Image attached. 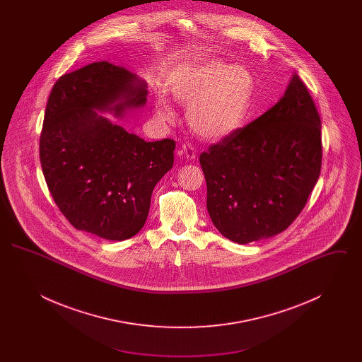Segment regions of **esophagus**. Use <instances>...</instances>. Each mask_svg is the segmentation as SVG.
Listing matches in <instances>:
<instances>
[{
  "instance_id": "esophagus-1",
  "label": "esophagus",
  "mask_w": 362,
  "mask_h": 362,
  "mask_svg": "<svg viewBox=\"0 0 362 362\" xmlns=\"http://www.w3.org/2000/svg\"><path fill=\"white\" fill-rule=\"evenodd\" d=\"M180 152H182V155L186 157L187 161H192V160H195V157H197V152H195L194 146L189 145V144H183Z\"/></svg>"
}]
</instances>
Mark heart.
Instances as JSON below:
<instances>
[{
  "mask_svg": "<svg viewBox=\"0 0 362 362\" xmlns=\"http://www.w3.org/2000/svg\"><path fill=\"white\" fill-rule=\"evenodd\" d=\"M170 92L177 103L187 105L189 129L202 139L217 142L236 133L245 121L255 77L244 65L205 59L173 78ZM156 112L163 121H173L175 111L165 93L157 95Z\"/></svg>",
  "mask_w": 362,
  "mask_h": 362,
  "instance_id": "1",
  "label": "heart"
}]
</instances>
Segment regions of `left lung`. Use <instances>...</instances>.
I'll list each match as a JSON object with an SVG mask.
<instances>
[{
    "mask_svg": "<svg viewBox=\"0 0 362 362\" xmlns=\"http://www.w3.org/2000/svg\"><path fill=\"white\" fill-rule=\"evenodd\" d=\"M320 132L310 92L293 74L270 110L201 155L207 211L223 236L247 244L292 224L320 175Z\"/></svg>",
    "mask_w": 362,
    "mask_h": 362,
    "instance_id": "left-lung-1",
    "label": "left lung"
}]
</instances>
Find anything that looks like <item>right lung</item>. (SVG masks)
Listing matches in <instances>:
<instances>
[{
  "label": "right lung",
  "instance_id": "obj_1",
  "mask_svg": "<svg viewBox=\"0 0 362 362\" xmlns=\"http://www.w3.org/2000/svg\"><path fill=\"white\" fill-rule=\"evenodd\" d=\"M146 83L110 62L59 77L46 105L39 155L52 198L78 230L105 240L145 225L157 182L173 165L175 141L146 142L99 112L123 118L146 103Z\"/></svg>",
  "mask_w": 362,
  "mask_h": 362
}]
</instances>
